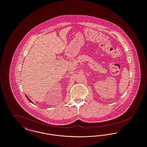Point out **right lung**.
<instances>
[{
    "label": "right lung",
    "instance_id": "right-lung-1",
    "mask_svg": "<svg viewBox=\"0 0 147 147\" xmlns=\"http://www.w3.org/2000/svg\"><path fill=\"white\" fill-rule=\"evenodd\" d=\"M26 98H28V101H30V102H32V101H31V100H30V98H28V96H26Z\"/></svg>",
    "mask_w": 147,
    "mask_h": 147
}]
</instances>
